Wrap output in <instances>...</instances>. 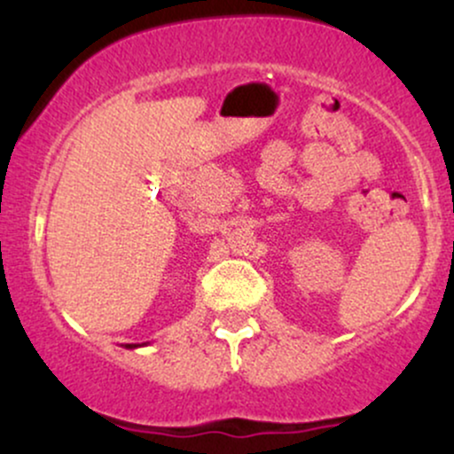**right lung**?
I'll use <instances>...</instances> for the list:
<instances>
[{
  "label": "right lung",
  "instance_id": "add662e5",
  "mask_svg": "<svg viewBox=\"0 0 454 454\" xmlns=\"http://www.w3.org/2000/svg\"><path fill=\"white\" fill-rule=\"evenodd\" d=\"M143 346H147V343H143ZM128 350H134V348H140V343H126Z\"/></svg>",
  "mask_w": 454,
  "mask_h": 454
}]
</instances>
